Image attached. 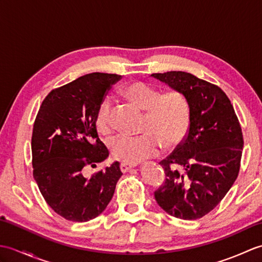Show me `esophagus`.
<instances>
[{"mask_svg":"<svg viewBox=\"0 0 262 262\" xmlns=\"http://www.w3.org/2000/svg\"><path fill=\"white\" fill-rule=\"evenodd\" d=\"M136 166V164H130V163H125V162H122V163H120V170H121V172H127L128 170H130V169H133V168H135Z\"/></svg>","mask_w":262,"mask_h":262,"instance_id":"esophagus-1","label":"esophagus"}]
</instances>
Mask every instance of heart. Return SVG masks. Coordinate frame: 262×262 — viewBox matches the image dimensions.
<instances>
[{
  "label": "heart",
  "mask_w": 262,
  "mask_h": 262,
  "mask_svg": "<svg viewBox=\"0 0 262 262\" xmlns=\"http://www.w3.org/2000/svg\"><path fill=\"white\" fill-rule=\"evenodd\" d=\"M127 100L137 108L146 111L142 132L138 136L119 135L110 142L114 158L121 162L135 164L158 155L162 147H176L185 140L190 127V105L181 91L162 93L158 88L145 82L128 83L120 89ZM113 101L103 97L94 115V125L101 135H109L114 129L111 119Z\"/></svg>",
  "instance_id": "heart-1"
}]
</instances>
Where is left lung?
I'll return each mask as SVG.
<instances>
[{
  "label": "left lung",
  "instance_id": "1",
  "mask_svg": "<svg viewBox=\"0 0 262 262\" xmlns=\"http://www.w3.org/2000/svg\"><path fill=\"white\" fill-rule=\"evenodd\" d=\"M181 91L190 105V127L181 144L160 164L164 185L154 192L159 206L181 220H198L225 197L240 170L242 129L225 92L181 71L152 74Z\"/></svg>",
  "mask_w": 262,
  "mask_h": 262
}]
</instances>
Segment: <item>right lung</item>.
<instances>
[{"instance_id":"right-lung-1","label":"right lung","mask_w":262,"mask_h":262,"mask_svg":"<svg viewBox=\"0 0 262 262\" xmlns=\"http://www.w3.org/2000/svg\"><path fill=\"white\" fill-rule=\"evenodd\" d=\"M121 75L91 73L54 89L43 100L31 137L33 178L52 209L72 222L96 219L114 196L122 176L119 162L84 177V168L108 158L94 115Z\"/></svg>"}]
</instances>
